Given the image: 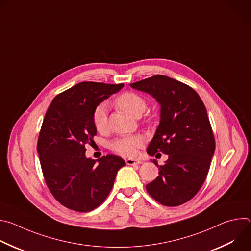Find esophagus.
<instances>
[{"instance_id":"esophagus-1","label":"esophagus","mask_w":251,"mask_h":251,"mask_svg":"<svg viewBox=\"0 0 251 251\" xmlns=\"http://www.w3.org/2000/svg\"><path fill=\"white\" fill-rule=\"evenodd\" d=\"M142 161L141 160H137V159H127L126 160V164L129 166H133V165H139L141 164Z\"/></svg>"}]
</instances>
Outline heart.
I'll return each mask as SVG.
<instances>
[{"instance_id":"b5f03b06","label":"heart","mask_w":251,"mask_h":251,"mask_svg":"<svg viewBox=\"0 0 251 251\" xmlns=\"http://www.w3.org/2000/svg\"><path fill=\"white\" fill-rule=\"evenodd\" d=\"M115 104L121 110L130 116L143 113L146 109V101L142 96L134 92H124L116 97ZM93 124L98 132H104L107 129V107L105 104L98 105L93 112ZM143 141L139 136H123L116 138L111 143L114 152L126 156H135L138 149L142 146Z\"/></svg>"}]
</instances>
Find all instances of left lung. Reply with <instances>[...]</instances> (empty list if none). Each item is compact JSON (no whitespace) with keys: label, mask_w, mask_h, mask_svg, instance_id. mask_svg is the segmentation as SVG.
<instances>
[{"label":"left lung","mask_w":251,"mask_h":251,"mask_svg":"<svg viewBox=\"0 0 251 251\" xmlns=\"http://www.w3.org/2000/svg\"><path fill=\"white\" fill-rule=\"evenodd\" d=\"M134 89L152 95L161 106L160 124L150 142V156L164 153L159 176L146 186L149 195L167 206L193 199L207 176L216 149L205 106L189 85L165 75L131 83Z\"/></svg>","instance_id":"1"}]
</instances>
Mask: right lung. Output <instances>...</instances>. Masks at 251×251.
<instances>
[{"instance_id":"right-lung-1","label":"right lung","mask_w":251,"mask_h":251,"mask_svg":"<svg viewBox=\"0 0 251 251\" xmlns=\"http://www.w3.org/2000/svg\"><path fill=\"white\" fill-rule=\"evenodd\" d=\"M123 86L80 82L55 96L46 113L37 150L50 193L67 208L86 212L99 206L126 165L115 155L96 161L85 156L97 133L94 109Z\"/></svg>"}]
</instances>
